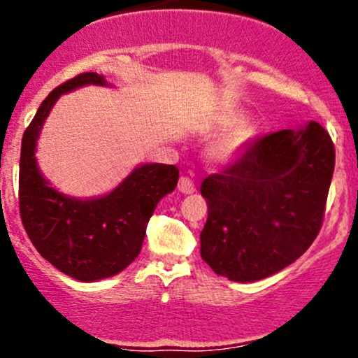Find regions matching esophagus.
<instances>
[{
	"label": "esophagus",
	"mask_w": 358,
	"mask_h": 358,
	"mask_svg": "<svg viewBox=\"0 0 358 358\" xmlns=\"http://www.w3.org/2000/svg\"><path fill=\"white\" fill-rule=\"evenodd\" d=\"M178 190L188 195V193L195 192V183L190 176H180V182H178Z\"/></svg>",
	"instance_id": "obj_1"
}]
</instances>
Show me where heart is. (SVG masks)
<instances>
[{"instance_id": "b5f03b06", "label": "heart", "mask_w": 358, "mask_h": 358, "mask_svg": "<svg viewBox=\"0 0 358 358\" xmlns=\"http://www.w3.org/2000/svg\"><path fill=\"white\" fill-rule=\"evenodd\" d=\"M242 119H244L242 114H232V116L225 119L224 126H234L237 122H241ZM254 138H256V129L252 126L242 124L237 129H234L232 133H229L227 136L222 138L220 141H217V145L212 150V156L217 162H236V159H239L244 155V151L254 141Z\"/></svg>"}]
</instances>
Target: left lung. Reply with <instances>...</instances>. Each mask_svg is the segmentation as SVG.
<instances>
[{
	"label": "left lung",
	"instance_id": "left-lung-1",
	"mask_svg": "<svg viewBox=\"0 0 358 358\" xmlns=\"http://www.w3.org/2000/svg\"><path fill=\"white\" fill-rule=\"evenodd\" d=\"M334 168V143L315 121L250 143L200 187L208 205L203 261L237 282L259 281L296 261L322 229Z\"/></svg>",
	"mask_w": 358,
	"mask_h": 358
}]
</instances>
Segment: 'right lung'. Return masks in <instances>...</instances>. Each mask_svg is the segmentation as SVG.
I'll list each match as a JSON object with an SVG mask.
<instances>
[{
    "mask_svg": "<svg viewBox=\"0 0 358 358\" xmlns=\"http://www.w3.org/2000/svg\"><path fill=\"white\" fill-rule=\"evenodd\" d=\"M108 85L96 72L79 73L47 96L24 131L20 155V215L30 241L52 266L79 281L110 278L141 250L156 205L178 183V168L145 163L104 196L73 199L50 187L36 165V139L57 99L82 85Z\"/></svg>",
    "mask_w": 358,
    "mask_h": 358,
    "instance_id": "right-lung-1",
    "label": "right lung"
}]
</instances>
